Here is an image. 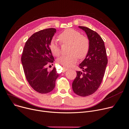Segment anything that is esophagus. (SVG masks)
<instances>
[{
    "instance_id": "1",
    "label": "esophagus",
    "mask_w": 129,
    "mask_h": 129,
    "mask_svg": "<svg viewBox=\"0 0 129 129\" xmlns=\"http://www.w3.org/2000/svg\"><path fill=\"white\" fill-rule=\"evenodd\" d=\"M68 70V69L67 68H66V67H63V72H66V71H67Z\"/></svg>"
}]
</instances>
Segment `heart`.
<instances>
[{"label":"heart","mask_w":129,"mask_h":129,"mask_svg":"<svg viewBox=\"0 0 129 129\" xmlns=\"http://www.w3.org/2000/svg\"><path fill=\"white\" fill-rule=\"evenodd\" d=\"M58 38L62 44H67L70 46L68 49V53L70 54L58 58V64L66 67H71L77 62L78 57L82 59L87 56L90 47L89 40L87 37L82 36L79 31L68 28L60 34ZM49 47L53 55H59L61 50L56 40L53 39L51 41Z\"/></svg>","instance_id":"1"}]
</instances>
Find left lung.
<instances>
[{
    "label": "left lung",
    "instance_id": "8db88e82",
    "mask_svg": "<svg viewBox=\"0 0 129 129\" xmlns=\"http://www.w3.org/2000/svg\"><path fill=\"white\" fill-rule=\"evenodd\" d=\"M86 33L90 42L88 53L79 67L82 72L77 71L73 82L75 93L80 96H87L99 88L105 74L107 57L104 42L99 34L84 26H79Z\"/></svg>",
    "mask_w": 129,
    "mask_h": 129
}]
</instances>
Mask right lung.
<instances>
[{"instance_id":"1","label":"right lung","mask_w":129,"mask_h":129,"mask_svg":"<svg viewBox=\"0 0 129 129\" xmlns=\"http://www.w3.org/2000/svg\"><path fill=\"white\" fill-rule=\"evenodd\" d=\"M56 31L50 28L33 34L25 43L21 57L26 78L34 90L41 94L54 89L59 75L55 67L50 71L47 68L54 61L49 46Z\"/></svg>"}]
</instances>
